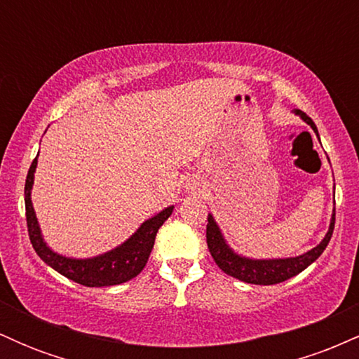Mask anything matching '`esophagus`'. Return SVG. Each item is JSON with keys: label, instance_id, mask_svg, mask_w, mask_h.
<instances>
[{"label": "esophagus", "instance_id": "obj_1", "mask_svg": "<svg viewBox=\"0 0 359 359\" xmlns=\"http://www.w3.org/2000/svg\"><path fill=\"white\" fill-rule=\"evenodd\" d=\"M187 189H192V187H187Z\"/></svg>", "mask_w": 359, "mask_h": 359}]
</instances>
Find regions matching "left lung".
Masks as SVG:
<instances>
[{
    "label": "left lung",
    "instance_id": "obj_1",
    "mask_svg": "<svg viewBox=\"0 0 359 359\" xmlns=\"http://www.w3.org/2000/svg\"><path fill=\"white\" fill-rule=\"evenodd\" d=\"M294 113L300 116L302 121H306L314 130L316 137L319 138V131H317L314 121L300 109H295ZM334 216L336 212L332 209L327 233L324 234L319 245H316L314 248L306 251V253L287 258H250L231 248V245L226 241L224 234H222L219 224L214 219L212 214H208V233H205V236H208V248L211 251L216 265L229 277L241 280L245 283H255V285H275V283L285 282V280L299 275L300 271L306 270L309 265H312L323 255V251L332 236Z\"/></svg>",
    "mask_w": 359,
    "mask_h": 359
}]
</instances>
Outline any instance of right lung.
Wrapping results in <instances>:
<instances>
[{"label":"right lung","instance_id":"add662e5","mask_svg":"<svg viewBox=\"0 0 359 359\" xmlns=\"http://www.w3.org/2000/svg\"><path fill=\"white\" fill-rule=\"evenodd\" d=\"M39 163V155L32 162L28 170L27 182H25V209H27V224L30 241L34 245L40 258L47 263L50 269L59 271L60 275L67 277L72 282L81 283L86 287H111L125 283L128 280L135 278L145 269L148 257L154 250L156 233L160 226L165 222L170 214L174 212V205L162 209L155 216L148 217L140 224V228L131 234L121 245L114 246L113 250L96 255L89 258H74L57 253L45 241L40 222L32 203V189H34L35 170Z\"/></svg>","mask_w":359,"mask_h":359}]
</instances>
